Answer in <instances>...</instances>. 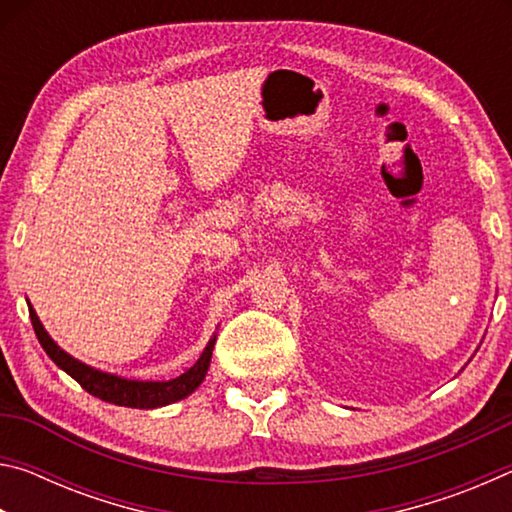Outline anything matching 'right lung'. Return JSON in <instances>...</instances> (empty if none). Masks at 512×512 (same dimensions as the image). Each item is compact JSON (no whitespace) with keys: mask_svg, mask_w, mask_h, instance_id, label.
Masks as SVG:
<instances>
[{"mask_svg":"<svg viewBox=\"0 0 512 512\" xmlns=\"http://www.w3.org/2000/svg\"><path fill=\"white\" fill-rule=\"evenodd\" d=\"M29 316H31L33 329H36V336L42 345V350L49 354V359L54 361L60 370H65L69 377L79 381L85 391L94 397H99V400L117 404V406H131V409H158V406H167L183 400L187 395H192L207 375L214 341H216V336H212V341L207 343V348L203 350L201 357L196 359L194 366L187 368L180 377L169 379V381H137V379H124V377L110 375V372L94 370L90 366H85V363H81L79 359L69 357V354L63 348H58L54 339L47 334V329L42 327L36 309L31 305H29Z\"/></svg>","mask_w":512,"mask_h":512,"instance_id":"right-lung-1","label":"right lung"}]
</instances>
